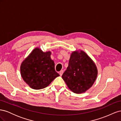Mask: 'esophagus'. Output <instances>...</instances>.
<instances>
[{"label":"esophagus","mask_w":121,"mask_h":121,"mask_svg":"<svg viewBox=\"0 0 121 121\" xmlns=\"http://www.w3.org/2000/svg\"><path fill=\"white\" fill-rule=\"evenodd\" d=\"M63 73H64V71H63V70H61V71L60 72L59 74H60V76H62V75H63Z\"/></svg>","instance_id":"obj_1"}]
</instances>
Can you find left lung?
Returning a JSON list of instances; mask_svg holds the SVG:
<instances>
[{
	"mask_svg": "<svg viewBox=\"0 0 121 121\" xmlns=\"http://www.w3.org/2000/svg\"><path fill=\"white\" fill-rule=\"evenodd\" d=\"M97 76V69L91 58L82 50L73 52L68 67L62 78L69 88L75 93L86 92L93 85Z\"/></svg>",
	"mask_w": 121,
	"mask_h": 121,
	"instance_id": "1",
	"label": "left lung"
}]
</instances>
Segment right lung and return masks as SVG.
I'll use <instances>...</instances> for the list:
<instances>
[{
    "label": "right lung",
    "instance_id": "add662e5",
    "mask_svg": "<svg viewBox=\"0 0 121 121\" xmlns=\"http://www.w3.org/2000/svg\"><path fill=\"white\" fill-rule=\"evenodd\" d=\"M51 54L49 51L44 52L40 48H36L21 64L22 77L31 88L36 90L44 88L60 76L55 70Z\"/></svg>",
    "mask_w": 121,
    "mask_h": 121
}]
</instances>
